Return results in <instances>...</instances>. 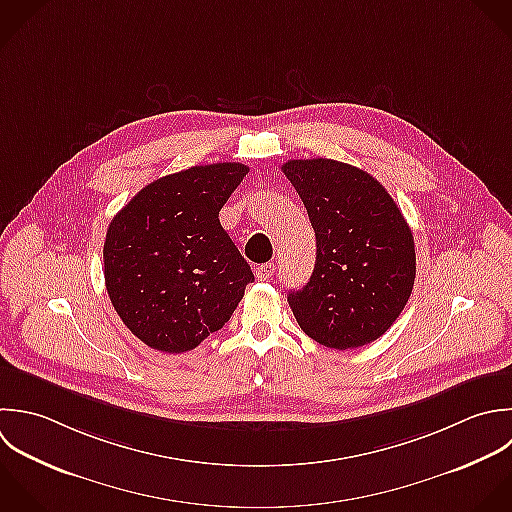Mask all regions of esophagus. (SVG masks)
<instances>
[{
    "mask_svg": "<svg viewBox=\"0 0 512 512\" xmlns=\"http://www.w3.org/2000/svg\"><path fill=\"white\" fill-rule=\"evenodd\" d=\"M255 275H257V279L267 281V279H271L275 275V265L273 263H263V265H259L255 269Z\"/></svg>",
    "mask_w": 512,
    "mask_h": 512,
    "instance_id": "obj_1",
    "label": "esophagus"
}]
</instances>
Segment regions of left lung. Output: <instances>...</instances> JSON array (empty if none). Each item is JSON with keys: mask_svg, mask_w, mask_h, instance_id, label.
Instances as JSON below:
<instances>
[{"mask_svg": "<svg viewBox=\"0 0 512 512\" xmlns=\"http://www.w3.org/2000/svg\"><path fill=\"white\" fill-rule=\"evenodd\" d=\"M281 169L317 239L309 283L287 295L299 327L337 351L377 341L415 285V239L401 209L373 175L349 163L291 159Z\"/></svg>", "mask_w": 512, "mask_h": 512, "instance_id": "obj_1", "label": "left lung"}]
</instances>
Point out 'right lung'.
I'll use <instances>...</instances> for the list:
<instances>
[{"label": "right lung", "instance_id": "obj_1", "mask_svg": "<svg viewBox=\"0 0 512 512\" xmlns=\"http://www.w3.org/2000/svg\"><path fill=\"white\" fill-rule=\"evenodd\" d=\"M249 173L195 165L145 185L109 223L103 275L113 309L147 347L195 349L219 331L255 277L219 223Z\"/></svg>", "mask_w": 512, "mask_h": 512}]
</instances>
